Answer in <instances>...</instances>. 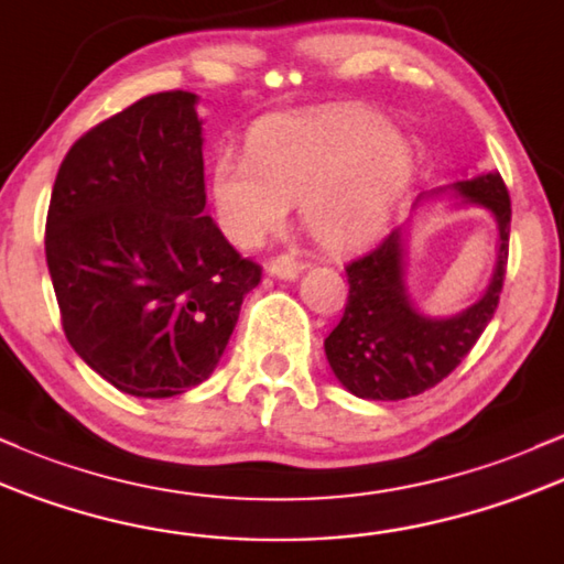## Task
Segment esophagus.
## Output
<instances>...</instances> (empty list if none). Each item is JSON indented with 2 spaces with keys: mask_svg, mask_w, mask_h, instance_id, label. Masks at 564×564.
Here are the masks:
<instances>
[{
  "mask_svg": "<svg viewBox=\"0 0 564 564\" xmlns=\"http://www.w3.org/2000/svg\"><path fill=\"white\" fill-rule=\"evenodd\" d=\"M301 261H295L293 256H284V252L269 261V274L280 276V280H295V276L301 274Z\"/></svg>",
  "mask_w": 564,
  "mask_h": 564,
  "instance_id": "obj_1",
  "label": "esophagus"
}]
</instances>
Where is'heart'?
<instances>
[{"label": "heart", "instance_id": "obj_1", "mask_svg": "<svg viewBox=\"0 0 564 564\" xmlns=\"http://www.w3.org/2000/svg\"><path fill=\"white\" fill-rule=\"evenodd\" d=\"M415 175V149L367 106L282 117L250 135L248 154L210 164L215 220L234 248L256 250L299 199L301 220L327 250H351L386 229Z\"/></svg>", "mask_w": 564, "mask_h": 564}]
</instances>
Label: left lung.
Here are the masks:
<instances>
[{"mask_svg": "<svg viewBox=\"0 0 564 564\" xmlns=\"http://www.w3.org/2000/svg\"><path fill=\"white\" fill-rule=\"evenodd\" d=\"M460 199L485 207L498 226V258L485 295L466 312L432 319L410 301L400 229L346 265L349 299L325 338L335 378L362 400H408L434 389L474 349L498 308L509 261L511 199L498 173L455 183Z\"/></svg>", "mask_w": 564, "mask_h": 564, "instance_id": "1", "label": "left lung"}]
</instances>
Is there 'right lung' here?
Wrapping results in <instances>:
<instances>
[{
    "instance_id": "add662e5",
    "label": "right lung",
    "mask_w": 564,
    "mask_h": 564,
    "mask_svg": "<svg viewBox=\"0 0 564 564\" xmlns=\"http://www.w3.org/2000/svg\"><path fill=\"white\" fill-rule=\"evenodd\" d=\"M197 95H145L68 149L44 252L72 349L132 397L183 394L218 365L261 265L205 215Z\"/></svg>"
}]
</instances>
